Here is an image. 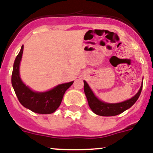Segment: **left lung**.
<instances>
[{
  "label": "left lung",
  "mask_w": 153,
  "mask_h": 153,
  "mask_svg": "<svg viewBox=\"0 0 153 153\" xmlns=\"http://www.w3.org/2000/svg\"><path fill=\"white\" fill-rule=\"evenodd\" d=\"M84 82V93L87 97L90 108L95 114L100 116L117 115L130 108L136 102V100L140 96L142 89V86L139 92L137 93L135 96L129 100H125L124 102L118 103V104H107V103H104L100 100L98 98H97L87 82Z\"/></svg>",
  "instance_id": "8db88e82"
}]
</instances>
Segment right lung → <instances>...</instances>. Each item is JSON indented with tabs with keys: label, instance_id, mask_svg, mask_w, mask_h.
Instances as JSON below:
<instances>
[{
	"label": "right lung",
	"instance_id": "1",
	"mask_svg": "<svg viewBox=\"0 0 153 153\" xmlns=\"http://www.w3.org/2000/svg\"><path fill=\"white\" fill-rule=\"evenodd\" d=\"M24 45L17 56L13 66L11 83L19 102L32 111L38 114H52L59 107L66 90L74 81L62 83L44 93L34 92L25 85L19 76V65L22 57Z\"/></svg>",
	"mask_w": 153,
	"mask_h": 153
}]
</instances>
